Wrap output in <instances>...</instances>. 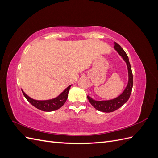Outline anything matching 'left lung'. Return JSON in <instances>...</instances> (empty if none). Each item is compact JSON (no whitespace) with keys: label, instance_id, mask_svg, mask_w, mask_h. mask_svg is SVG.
Segmentation results:
<instances>
[{"label":"left lung","instance_id":"obj_1","mask_svg":"<svg viewBox=\"0 0 158 158\" xmlns=\"http://www.w3.org/2000/svg\"><path fill=\"white\" fill-rule=\"evenodd\" d=\"M114 48L115 49L119 55H121L123 59L125 61L128 69V81L126 88L123 91V92L118 95L116 98L106 100V101H95L92 98L88 95V99L89 103L92 104V106L96 109L98 111H102L105 113H110L114 111L115 110L118 109L122 107L125 104L130 98V95L132 92V89L133 86V76L131 70V66L129 63L128 57L126 52L123 49L122 47L119 45L116 42L114 44Z\"/></svg>","mask_w":158,"mask_h":158}]
</instances>
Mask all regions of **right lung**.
<instances>
[{"label": "right lung", "mask_w": 158, "mask_h": 158, "mask_svg": "<svg viewBox=\"0 0 158 158\" xmlns=\"http://www.w3.org/2000/svg\"><path fill=\"white\" fill-rule=\"evenodd\" d=\"M72 85H70L69 87L66 88L63 92H62L59 96H57L55 98L48 99V100H35L31 98L28 96L27 94L22 89V92L24 95V97L33 106H34L37 109L41 110V111H55V110L59 109L62 106H63L64 103L66 102V99L68 98V94L69 92V89Z\"/></svg>", "instance_id": "1"}]
</instances>
